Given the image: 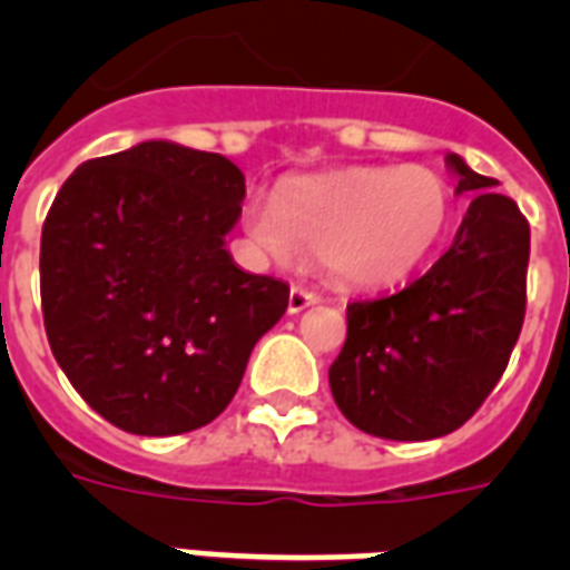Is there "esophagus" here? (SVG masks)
I'll return each mask as SVG.
<instances>
[{"label": "esophagus", "mask_w": 570, "mask_h": 570, "mask_svg": "<svg viewBox=\"0 0 570 570\" xmlns=\"http://www.w3.org/2000/svg\"><path fill=\"white\" fill-rule=\"evenodd\" d=\"M311 304H320V295L313 293V289H307V286H293L289 289V313H302L304 307H311Z\"/></svg>", "instance_id": "esophagus-1"}]
</instances>
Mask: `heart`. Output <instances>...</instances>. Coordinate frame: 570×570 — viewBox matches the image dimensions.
I'll return each mask as SVG.
<instances>
[{
	"label": "heart",
	"instance_id": "b5f03b06",
	"mask_svg": "<svg viewBox=\"0 0 570 570\" xmlns=\"http://www.w3.org/2000/svg\"><path fill=\"white\" fill-rule=\"evenodd\" d=\"M455 213L450 180L425 165H352L298 177L277 197L245 204L254 239L289 259L320 257L337 284L393 286L414 275L441 245Z\"/></svg>",
	"mask_w": 570,
	"mask_h": 570
}]
</instances>
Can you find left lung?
Returning a JSON list of instances; mask_svg holds the SVG:
<instances>
[{"mask_svg": "<svg viewBox=\"0 0 570 570\" xmlns=\"http://www.w3.org/2000/svg\"><path fill=\"white\" fill-rule=\"evenodd\" d=\"M455 195H473L450 250L423 277L346 311L331 364L334 402L361 432L432 441L455 432L503 375L527 313L530 224L461 156H446Z\"/></svg>", "mask_w": 570, "mask_h": 570, "instance_id": "1", "label": "left lung"}]
</instances>
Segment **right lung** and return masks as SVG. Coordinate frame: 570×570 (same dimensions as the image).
<instances>
[{
	"instance_id": "obj_1",
	"label": "right lung",
	"mask_w": 570,
	"mask_h": 570,
	"mask_svg": "<svg viewBox=\"0 0 570 570\" xmlns=\"http://www.w3.org/2000/svg\"><path fill=\"white\" fill-rule=\"evenodd\" d=\"M245 177L222 154L141 141L76 168L40 233L49 348L76 393L124 432L213 423L289 286L233 263Z\"/></svg>"
}]
</instances>
